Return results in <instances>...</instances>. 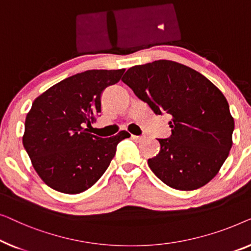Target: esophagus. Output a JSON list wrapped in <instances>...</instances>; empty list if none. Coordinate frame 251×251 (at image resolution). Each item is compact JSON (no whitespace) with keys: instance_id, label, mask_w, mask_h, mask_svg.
<instances>
[{"instance_id":"obj_1","label":"esophagus","mask_w":251,"mask_h":251,"mask_svg":"<svg viewBox=\"0 0 251 251\" xmlns=\"http://www.w3.org/2000/svg\"><path fill=\"white\" fill-rule=\"evenodd\" d=\"M132 139L135 141V142H141V141L144 140V136H139V135H132Z\"/></svg>"}]
</instances>
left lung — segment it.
<instances>
[{
	"label": "left lung",
	"mask_w": 251,
	"mask_h": 251,
	"mask_svg": "<svg viewBox=\"0 0 251 251\" xmlns=\"http://www.w3.org/2000/svg\"><path fill=\"white\" fill-rule=\"evenodd\" d=\"M156 115L172 116V135L148 165L166 185L191 191L220 171L232 148L234 119L223 93L200 73L171 60L134 66L122 78Z\"/></svg>",
	"instance_id": "8db88e82"
}]
</instances>
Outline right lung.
<instances>
[{"instance_id":"add662e5","label":"right lung","mask_w":251,"mask_h":251,"mask_svg":"<svg viewBox=\"0 0 251 251\" xmlns=\"http://www.w3.org/2000/svg\"><path fill=\"white\" fill-rule=\"evenodd\" d=\"M125 69H94L61 80L35 99L25 122L23 144L45 184L67 195L86 191L103 175L122 140L99 137L89 128L101 112V94Z\"/></svg>"}]
</instances>
